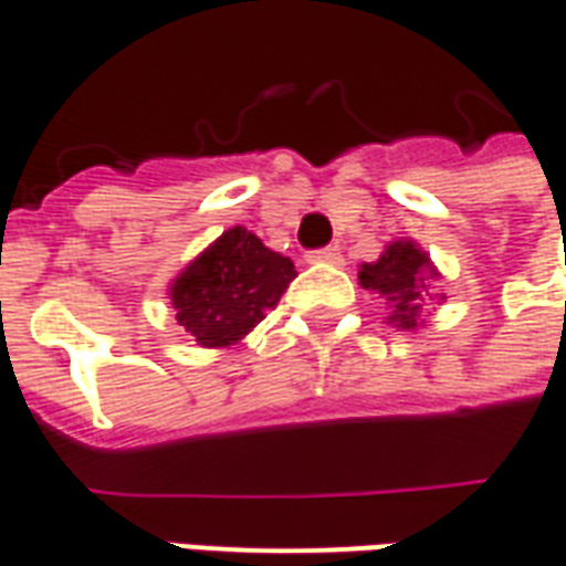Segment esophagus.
<instances>
[{
	"label": "esophagus",
	"instance_id": "1",
	"mask_svg": "<svg viewBox=\"0 0 566 566\" xmlns=\"http://www.w3.org/2000/svg\"><path fill=\"white\" fill-rule=\"evenodd\" d=\"M307 262L311 264H340L344 259H340V252L335 250V247H326V250L307 252Z\"/></svg>",
	"mask_w": 566,
	"mask_h": 566
}]
</instances>
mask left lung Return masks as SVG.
I'll return each instance as SVG.
<instances>
[{"mask_svg": "<svg viewBox=\"0 0 566 566\" xmlns=\"http://www.w3.org/2000/svg\"><path fill=\"white\" fill-rule=\"evenodd\" d=\"M439 271L432 264L430 252H423L415 240H392L380 252L378 262L359 264V286L378 292L390 307L387 323L396 328L423 326V307L430 302H442V292L432 295V280H439Z\"/></svg>", "mask_w": 566, "mask_h": 566, "instance_id": "obj_1", "label": "left lung"}]
</instances>
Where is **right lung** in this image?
I'll return each mask as SVG.
<instances>
[{
	"label": "right lung",
	"instance_id": "add662e5",
	"mask_svg": "<svg viewBox=\"0 0 566 566\" xmlns=\"http://www.w3.org/2000/svg\"><path fill=\"white\" fill-rule=\"evenodd\" d=\"M295 264L243 226L222 231L174 276L176 323L200 347L222 350L250 335L295 280Z\"/></svg>",
	"mask_w": 566,
	"mask_h": 566
}]
</instances>
